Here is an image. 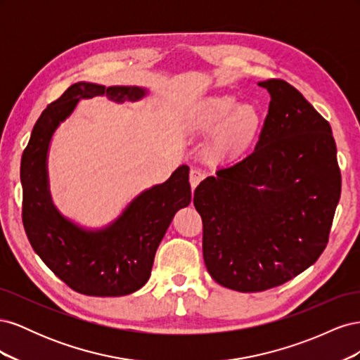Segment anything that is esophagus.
Segmentation results:
<instances>
[{"label": "esophagus", "instance_id": "obj_1", "mask_svg": "<svg viewBox=\"0 0 360 360\" xmlns=\"http://www.w3.org/2000/svg\"><path fill=\"white\" fill-rule=\"evenodd\" d=\"M205 177V172L201 171L200 168H192L189 172V183L192 189H195L198 186V184L202 181V179Z\"/></svg>", "mask_w": 360, "mask_h": 360}]
</instances>
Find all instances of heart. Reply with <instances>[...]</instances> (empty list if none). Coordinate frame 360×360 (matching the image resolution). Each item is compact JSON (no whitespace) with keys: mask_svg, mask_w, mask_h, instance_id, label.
<instances>
[{"mask_svg":"<svg viewBox=\"0 0 360 360\" xmlns=\"http://www.w3.org/2000/svg\"><path fill=\"white\" fill-rule=\"evenodd\" d=\"M189 127L200 134L214 130L212 155L216 159H231L242 155L258 135L261 114L254 105H238L234 96H210L195 108Z\"/></svg>","mask_w":360,"mask_h":360,"instance_id":"heart-1","label":"heart"}]
</instances>
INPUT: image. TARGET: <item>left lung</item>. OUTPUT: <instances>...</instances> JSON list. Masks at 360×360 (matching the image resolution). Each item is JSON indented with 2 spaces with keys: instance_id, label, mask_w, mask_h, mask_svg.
<instances>
[{
  "instance_id": "left-lung-1",
  "label": "left lung",
  "mask_w": 360,
  "mask_h": 360,
  "mask_svg": "<svg viewBox=\"0 0 360 360\" xmlns=\"http://www.w3.org/2000/svg\"><path fill=\"white\" fill-rule=\"evenodd\" d=\"M258 85L270 103L255 150L193 193L205 267L217 284L242 292L282 285L312 266L341 197L329 122L288 82Z\"/></svg>"
}]
</instances>
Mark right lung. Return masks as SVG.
Masks as SVG:
<instances>
[{
    "mask_svg": "<svg viewBox=\"0 0 360 360\" xmlns=\"http://www.w3.org/2000/svg\"><path fill=\"white\" fill-rule=\"evenodd\" d=\"M103 94L114 102H136L147 90L76 82L48 105L32 127L20 160L22 222L36 254L72 290L115 297L139 290L148 281L158 246L174 214L191 202V184L189 167H179L165 183L141 192L102 230H85L57 210L48 180L51 138L81 99Z\"/></svg>",
    "mask_w": 360,
    "mask_h": 360,
    "instance_id": "add662e5",
    "label": "right lung"
}]
</instances>
